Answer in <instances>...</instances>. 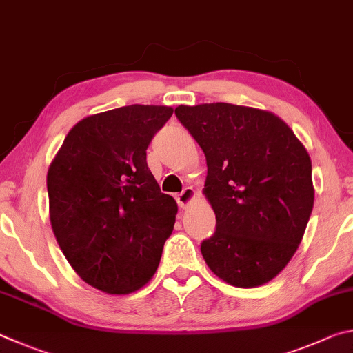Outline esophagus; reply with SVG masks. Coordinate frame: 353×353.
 <instances>
[{"label": "esophagus", "mask_w": 353, "mask_h": 353, "mask_svg": "<svg viewBox=\"0 0 353 353\" xmlns=\"http://www.w3.org/2000/svg\"><path fill=\"white\" fill-rule=\"evenodd\" d=\"M195 199V190L192 188H186L181 194L176 195V201L180 208H188Z\"/></svg>", "instance_id": "obj_1"}]
</instances>
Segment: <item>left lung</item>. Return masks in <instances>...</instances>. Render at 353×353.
<instances>
[{
  "label": "left lung",
  "instance_id": "obj_1",
  "mask_svg": "<svg viewBox=\"0 0 353 353\" xmlns=\"http://www.w3.org/2000/svg\"><path fill=\"white\" fill-rule=\"evenodd\" d=\"M175 114L206 157L203 194L217 219L201 243L208 267L230 285H263L287 267L312 215L305 147L270 111L217 102Z\"/></svg>",
  "mask_w": 353,
  "mask_h": 353
}]
</instances>
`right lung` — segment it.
Wrapping results in <instances>:
<instances>
[{"label":"right lung","mask_w":353,"mask_h":353,"mask_svg":"<svg viewBox=\"0 0 353 353\" xmlns=\"http://www.w3.org/2000/svg\"><path fill=\"white\" fill-rule=\"evenodd\" d=\"M172 107L128 105L79 121L48 170L49 219L60 250L88 285L133 293L152 279L176 201L147 165Z\"/></svg>","instance_id":"add662e5"}]
</instances>
